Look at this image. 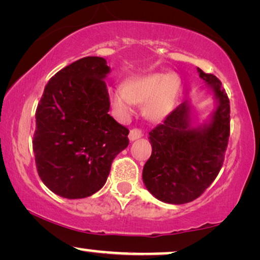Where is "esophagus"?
<instances>
[{"instance_id": "esophagus-1", "label": "esophagus", "mask_w": 260, "mask_h": 260, "mask_svg": "<svg viewBox=\"0 0 260 260\" xmlns=\"http://www.w3.org/2000/svg\"><path fill=\"white\" fill-rule=\"evenodd\" d=\"M142 137V133L138 129H133V130H130V133H129V140L131 141V142H134V141H136V140H138V138H141Z\"/></svg>"}]
</instances>
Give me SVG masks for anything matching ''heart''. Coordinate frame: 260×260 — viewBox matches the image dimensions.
Here are the masks:
<instances>
[{"label": "heart", "instance_id": "heart-1", "mask_svg": "<svg viewBox=\"0 0 260 260\" xmlns=\"http://www.w3.org/2000/svg\"><path fill=\"white\" fill-rule=\"evenodd\" d=\"M180 90L181 80L176 73H148L131 79L126 87H113L111 99L119 116L130 115L135 105L144 103L145 117L159 122L175 108Z\"/></svg>", "mask_w": 260, "mask_h": 260}]
</instances>
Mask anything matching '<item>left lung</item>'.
Masks as SVG:
<instances>
[{"instance_id":"1","label":"left lung","mask_w":260,"mask_h":260,"mask_svg":"<svg viewBox=\"0 0 260 260\" xmlns=\"http://www.w3.org/2000/svg\"><path fill=\"white\" fill-rule=\"evenodd\" d=\"M215 108L198 123L189 99L149 133L152 152L143 167L145 188L157 200L183 205L200 197L221 169L230 137V101L220 80L198 69Z\"/></svg>"}]
</instances>
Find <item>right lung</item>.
<instances>
[{"instance_id":"1","label":"right lung","mask_w":260,"mask_h":260,"mask_svg":"<svg viewBox=\"0 0 260 260\" xmlns=\"http://www.w3.org/2000/svg\"><path fill=\"white\" fill-rule=\"evenodd\" d=\"M101 56L63 67L46 85L35 112L33 150L39 176L53 193L83 199L103 188L113 158L129 144V130L109 115Z\"/></svg>"}]
</instances>
